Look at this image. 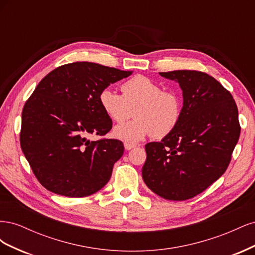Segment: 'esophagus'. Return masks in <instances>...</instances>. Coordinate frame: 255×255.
<instances>
[{
  "instance_id": "34e87169",
  "label": "esophagus",
  "mask_w": 255,
  "mask_h": 255,
  "mask_svg": "<svg viewBox=\"0 0 255 255\" xmlns=\"http://www.w3.org/2000/svg\"><path fill=\"white\" fill-rule=\"evenodd\" d=\"M135 146H136V145L133 144V143H128V142H126V143H125V148H126V150H128V151L134 149Z\"/></svg>"
}]
</instances>
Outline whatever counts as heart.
<instances>
[{
  "instance_id": "1",
  "label": "heart",
  "mask_w": 255,
  "mask_h": 255,
  "mask_svg": "<svg viewBox=\"0 0 255 255\" xmlns=\"http://www.w3.org/2000/svg\"><path fill=\"white\" fill-rule=\"evenodd\" d=\"M122 95L111 88L99 95V103L104 114L117 123L125 122L134 112L135 119L116 127V139L134 143L146 136L157 138L170 134L182 116V101L173 91H163L158 83L143 75H136L121 86Z\"/></svg>"
}]
</instances>
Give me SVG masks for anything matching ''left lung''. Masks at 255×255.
I'll use <instances>...</instances> for the list:
<instances>
[{
	"label": "left lung",
	"instance_id": "left-lung-1",
	"mask_svg": "<svg viewBox=\"0 0 255 255\" xmlns=\"http://www.w3.org/2000/svg\"><path fill=\"white\" fill-rule=\"evenodd\" d=\"M183 91L181 120L159 142L145 144L142 179L153 192L172 201L201 194L226 172L241 127L232 95L204 72H160Z\"/></svg>",
	"mask_w": 255,
	"mask_h": 255
}]
</instances>
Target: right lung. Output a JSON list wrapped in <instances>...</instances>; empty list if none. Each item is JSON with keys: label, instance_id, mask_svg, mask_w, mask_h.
<instances>
[{"label": "right lung", "instance_id": "obj_1", "mask_svg": "<svg viewBox=\"0 0 255 255\" xmlns=\"http://www.w3.org/2000/svg\"><path fill=\"white\" fill-rule=\"evenodd\" d=\"M132 73L82 61L56 68L38 84L23 107L20 143L43 187L82 198L110 181L125 146L116 139L90 141L87 136L110 132L113 122L99 95Z\"/></svg>", "mask_w": 255, "mask_h": 255}]
</instances>
